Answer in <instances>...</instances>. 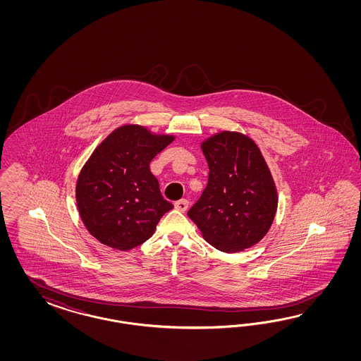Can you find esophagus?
<instances>
[{"mask_svg": "<svg viewBox=\"0 0 361 361\" xmlns=\"http://www.w3.org/2000/svg\"><path fill=\"white\" fill-rule=\"evenodd\" d=\"M189 207V201L188 200H180L175 202V208L180 212H185L186 209Z\"/></svg>", "mask_w": 361, "mask_h": 361, "instance_id": "34e87169", "label": "esophagus"}]
</instances>
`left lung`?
Returning a JSON list of instances; mask_svg holds the SVG:
<instances>
[{"label":"left lung","mask_w":361,"mask_h":361,"mask_svg":"<svg viewBox=\"0 0 361 361\" xmlns=\"http://www.w3.org/2000/svg\"><path fill=\"white\" fill-rule=\"evenodd\" d=\"M201 148L209 165L208 185L188 216L221 252L249 249L270 229L278 205L262 153L238 132L217 133Z\"/></svg>","instance_id":"left-lung-1"}]
</instances>
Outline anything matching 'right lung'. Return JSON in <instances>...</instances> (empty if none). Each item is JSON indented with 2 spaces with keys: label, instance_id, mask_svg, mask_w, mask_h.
<instances>
[{
  "label": "right lung",
  "instance_id": "obj_1",
  "mask_svg": "<svg viewBox=\"0 0 361 361\" xmlns=\"http://www.w3.org/2000/svg\"><path fill=\"white\" fill-rule=\"evenodd\" d=\"M140 126H123L100 142L80 171L77 204L90 234L127 252L152 237L173 205L164 200L149 163L173 142Z\"/></svg>",
  "mask_w": 361,
  "mask_h": 361
}]
</instances>
